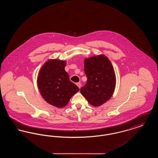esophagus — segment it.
I'll use <instances>...</instances> for the list:
<instances>
[{
	"label": "esophagus",
	"instance_id": "obj_1",
	"mask_svg": "<svg viewBox=\"0 0 158 158\" xmlns=\"http://www.w3.org/2000/svg\"><path fill=\"white\" fill-rule=\"evenodd\" d=\"M76 85H77V86L79 87V88H81V83H77Z\"/></svg>",
	"mask_w": 158,
	"mask_h": 158
}]
</instances>
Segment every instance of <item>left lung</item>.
Listing matches in <instances>:
<instances>
[{
	"mask_svg": "<svg viewBox=\"0 0 158 158\" xmlns=\"http://www.w3.org/2000/svg\"><path fill=\"white\" fill-rule=\"evenodd\" d=\"M84 71L88 78L80 91L90 105H102L111 98L116 79L111 61L104 55L84 60Z\"/></svg>",
	"mask_w": 158,
	"mask_h": 158,
	"instance_id": "left-lung-1",
	"label": "left lung"
}]
</instances>
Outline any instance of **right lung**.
Masks as SVG:
<instances>
[{
  "mask_svg": "<svg viewBox=\"0 0 158 158\" xmlns=\"http://www.w3.org/2000/svg\"><path fill=\"white\" fill-rule=\"evenodd\" d=\"M66 61L50 59L41 68L37 77L39 91L50 105L62 108L67 105L71 97L79 89L69 79L65 71Z\"/></svg>",
  "mask_w": 158,
  "mask_h": 158,
  "instance_id": "obj_1",
  "label": "right lung"
}]
</instances>
